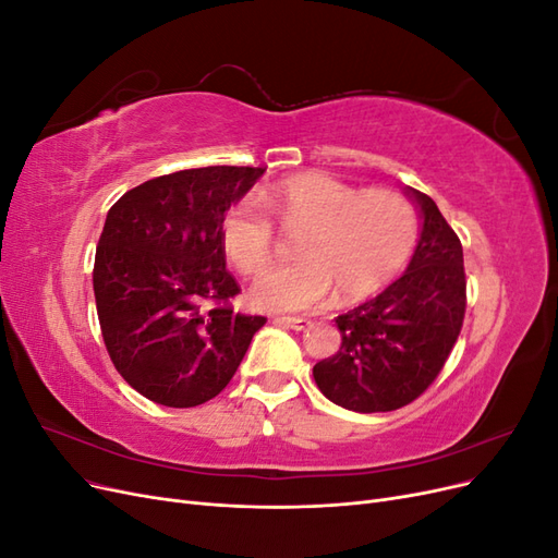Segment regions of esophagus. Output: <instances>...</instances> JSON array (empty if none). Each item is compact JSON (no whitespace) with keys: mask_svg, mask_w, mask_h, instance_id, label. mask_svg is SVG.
Here are the masks:
<instances>
[{"mask_svg":"<svg viewBox=\"0 0 558 558\" xmlns=\"http://www.w3.org/2000/svg\"><path fill=\"white\" fill-rule=\"evenodd\" d=\"M275 324L286 326V328H293V330H307L312 326L310 318H300V316H277Z\"/></svg>","mask_w":558,"mask_h":558,"instance_id":"34e87169","label":"esophagus"}]
</instances>
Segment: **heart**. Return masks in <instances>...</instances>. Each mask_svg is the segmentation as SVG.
Here are the masks:
<instances>
[{"instance_id": "1", "label": "heart", "mask_w": 558, "mask_h": 558, "mask_svg": "<svg viewBox=\"0 0 558 558\" xmlns=\"http://www.w3.org/2000/svg\"><path fill=\"white\" fill-rule=\"evenodd\" d=\"M265 205L286 230L302 232L300 263L269 269L251 286V302L265 312L312 310L332 289L344 302L373 295L402 272L416 244V211L393 191L363 193L307 172L272 185ZM221 244L242 275L272 260L275 226L256 197L244 195L223 214Z\"/></svg>"}]
</instances>
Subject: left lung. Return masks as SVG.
<instances>
[{"instance_id":"1","label":"left lung","mask_w":558,"mask_h":558,"mask_svg":"<svg viewBox=\"0 0 558 558\" xmlns=\"http://www.w3.org/2000/svg\"><path fill=\"white\" fill-rule=\"evenodd\" d=\"M421 218L404 275L335 318L342 347L314 365L318 391L344 410L393 412L440 375L465 316L463 246L435 202L404 185Z\"/></svg>"}]
</instances>
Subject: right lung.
Returning a JSON list of instances; mask_svg holds the SVG:
<instances>
[{"label":"right lung","mask_w":558,"mask_h":558,"mask_svg":"<svg viewBox=\"0 0 558 558\" xmlns=\"http://www.w3.org/2000/svg\"><path fill=\"white\" fill-rule=\"evenodd\" d=\"M263 172L181 170L128 191L107 214L93 269L105 344L134 391L165 408L221 393L265 326L228 305L240 286L221 244L223 214Z\"/></svg>","instance_id":"add662e5"}]
</instances>
